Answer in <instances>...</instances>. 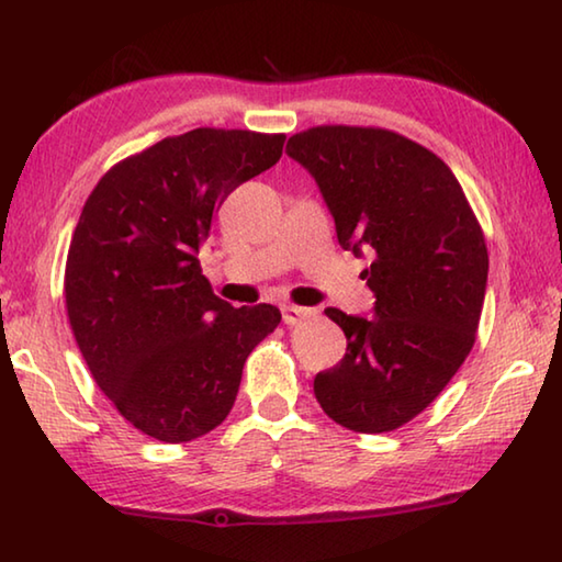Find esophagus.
<instances>
[{
  "label": "esophagus",
  "mask_w": 562,
  "mask_h": 562,
  "mask_svg": "<svg viewBox=\"0 0 562 562\" xmlns=\"http://www.w3.org/2000/svg\"><path fill=\"white\" fill-rule=\"evenodd\" d=\"M317 317L315 307H297V304H282V319L284 325H300L304 319Z\"/></svg>",
  "instance_id": "1"
}]
</instances>
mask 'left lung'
Returning <instances> with one entry per match:
<instances>
[{
  "label": "left lung",
  "instance_id": "1",
  "mask_svg": "<svg viewBox=\"0 0 562 562\" xmlns=\"http://www.w3.org/2000/svg\"><path fill=\"white\" fill-rule=\"evenodd\" d=\"M288 156L315 178L339 245L374 258L361 272L374 317L325 310L347 355L315 376V396L349 431H394L473 347L488 282L481 225L451 168L394 131L317 126L294 133Z\"/></svg>",
  "mask_w": 562,
  "mask_h": 562
}]
</instances>
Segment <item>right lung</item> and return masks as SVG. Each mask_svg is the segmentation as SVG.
<instances>
[{
	"label": "right lung",
	"mask_w": 562,
	"mask_h": 562,
	"mask_svg": "<svg viewBox=\"0 0 562 562\" xmlns=\"http://www.w3.org/2000/svg\"><path fill=\"white\" fill-rule=\"evenodd\" d=\"M282 133L195 128L113 166L91 190L64 294L83 359L121 416L166 443L225 422L272 304L233 307L201 270L213 215L282 156Z\"/></svg>",
	"instance_id": "obj_1"
}]
</instances>
